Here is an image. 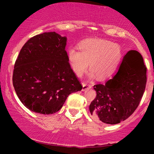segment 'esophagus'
<instances>
[{
  "label": "esophagus",
  "instance_id": "1",
  "mask_svg": "<svg viewBox=\"0 0 154 154\" xmlns=\"http://www.w3.org/2000/svg\"><path fill=\"white\" fill-rule=\"evenodd\" d=\"M82 85V91H86V90L90 89V88H91V85L88 84V83L83 82Z\"/></svg>",
  "mask_w": 154,
  "mask_h": 154
}]
</instances>
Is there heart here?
I'll use <instances>...</instances> for the list:
<instances>
[{"instance_id":"1","label":"heart","mask_w":154,"mask_h":154,"mask_svg":"<svg viewBox=\"0 0 154 154\" xmlns=\"http://www.w3.org/2000/svg\"><path fill=\"white\" fill-rule=\"evenodd\" d=\"M79 49L71 47L67 59L72 71L80 77L87 70L89 63L90 76L96 75L98 79L110 77L122 59V50L119 45L102 39H90L83 41Z\"/></svg>"}]
</instances>
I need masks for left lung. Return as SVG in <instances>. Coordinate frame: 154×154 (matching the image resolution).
I'll return each instance as SVG.
<instances>
[{"label": "left lung", "instance_id": "8db88e82", "mask_svg": "<svg viewBox=\"0 0 154 154\" xmlns=\"http://www.w3.org/2000/svg\"><path fill=\"white\" fill-rule=\"evenodd\" d=\"M146 67L138 51L124 56L119 71L105 84L94 85L96 97L89 110L95 120L109 125L125 121L138 106L146 88Z\"/></svg>", "mask_w": 154, "mask_h": 154}]
</instances>
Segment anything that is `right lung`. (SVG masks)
Returning a JSON list of instances; mask_svg holds the SVG:
<instances>
[{
	"label": "right lung",
	"mask_w": 154,
	"mask_h": 154,
	"mask_svg": "<svg viewBox=\"0 0 154 154\" xmlns=\"http://www.w3.org/2000/svg\"><path fill=\"white\" fill-rule=\"evenodd\" d=\"M66 40L55 32L35 35L16 60L14 88L21 102L33 112L54 114L69 95L82 90L67 59Z\"/></svg>",
	"instance_id": "add662e5"
}]
</instances>
